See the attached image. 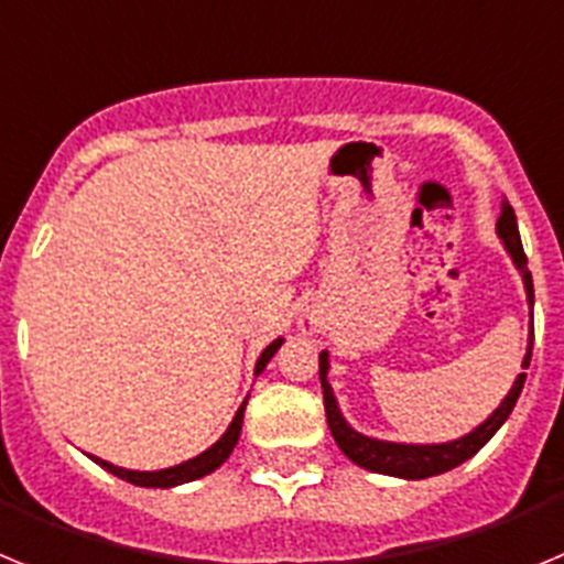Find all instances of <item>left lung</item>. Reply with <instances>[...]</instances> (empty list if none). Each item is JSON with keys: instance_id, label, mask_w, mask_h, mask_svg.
I'll use <instances>...</instances> for the list:
<instances>
[{"instance_id": "1", "label": "left lung", "mask_w": 564, "mask_h": 564, "mask_svg": "<svg viewBox=\"0 0 564 564\" xmlns=\"http://www.w3.org/2000/svg\"><path fill=\"white\" fill-rule=\"evenodd\" d=\"M497 237H500L502 248L508 251L514 268L520 271L522 285H525V299L528 307H534V282H531V271H528V259L522 251L520 228H517L514 208L502 200L500 220H497ZM531 350H534V322H531V333H528V347L525 358H522V370H528L531 364ZM327 372H330V352H318V378H322V392H325V412H327V426H330L333 437H336L338 449L350 457L356 466L367 468V471H376V475H390L401 477V480H423V477H435L449 471V468L460 466L468 457H475L477 452L486 446L495 432L500 430L502 423L508 421L511 410H514L517 398L522 392V383H525V372L514 378L508 395L502 398L500 406H497L480 426L468 432V435L457 437V441L446 443H395V441H378V437L361 435L344 421L341 410H338V401L333 395V387L327 381Z\"/></svg>"}]
</instances>
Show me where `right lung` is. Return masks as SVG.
<instances>
[{
    "instance_id": "add662e5",
    "label": "right lung",
    "mask_w": 564,
    "mask_h": 564,
    "mask_svg": "<svg viewBox=\"0 0 564 564\" xmlns=\"http://www.w3.org/2000/svg\"><path fill=\"white\" fill-rule=\"evenodd\" d=\"M282 341H285V338H273V341L268 344L265 350L259 352L257 367H253V376H259V372L265 370L268 361H271V358L276 356L279 347H282ZM246 403H248V398H246V401H242V403H239L237 415H234V421L228 423V430L223 432L220 441L212 443V446H208L206 452H200V455L192 457V460L177 463V466L158 468V471H134V468L112 466V463L101 460V457H96V455H89V457H93V460H96L101 468H107L109 475L121 477V480L132 482V486H143V488H174V486H183V482L200 480V477L212 475L214 468H220L223 463L228 460V455H231V452H234V446H237L239 432H242V415H246Z\"/></svg>"
}]
</instances>
